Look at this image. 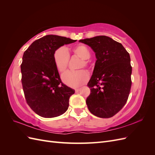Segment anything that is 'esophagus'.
I'll list each match as a JSON object with an SVG mask.
<instances>
[{"mask_svg":"<svg viewBox=\"0 0 155 155\" xmlns=\"http://www.w3.org/2000/svg\"><path fill=\"white\" fill-rule=\"evenodd\" d=\"M79 91H80V88H76V90H75V91H76V92H78Z\"/></svg>","mask_w":155,"mask_h":155,"instance_id":"34e87169","label":"esophagus"}]
</instances>
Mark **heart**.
I'll return each mask as SVG.
<instances>
[{
  "instance_id": "1",
  "label": "heart",
  "mask_w": 155,
  "mask_h": 155,
  "mask_svg": "<svg viewBox=\"0 0 155 155\" xmlns=\"http://www.w3.org/2000/svg\"><path fill=\"white\" fill-rule=\"evenodd\" d=\"M73 53L81 59V61L79 65V68L88 67V60L91 57V53L89 48L84 45H79L72 50ZM54 61L55 67L60 72H64L67 68L69 54L67 48L61 46L56 50L54 54ZM88 79V74L84 70H78L76 72L67 71L62 76V80L67 85L76 88L85 84Z\"/></svg>"
}]
</instances>
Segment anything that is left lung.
<instances>
[{"label":"left lung","mask_w":155,"mask_h":155,"mask_svg":"<svg viewBox=\"0 0 155 155\" xmlns=\"http://www.w3.org/2000/svg\"><path fill=\"white\" fill-rule=\"evenodd\" d=\"M79 42L90 46L97 59L87 84L91 88L86 100L88 109L96 116L111 118L122 109L129 95L132 83L129 54L121 43L105 35Z\"/></svg>","instance_id":"left-lung-1"}]
</instances>
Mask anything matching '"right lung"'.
<instances>
[{
  "instance_id": "add662e5",
  "label": "right lung",
  "mask_w": 155,
  "mask_h": 155,
  "mask_svg": "<svg viewBox=\"0 0 155 155\" xmlns=\"http://www.w3.org/2000/svg\"><path fill=\"white\" fill-rule=\"evenodd\" d=\"M67 37L47 35L35 41L25 51L21 65L22 85L28 105L43 118L64 114L75 91L61 80L54 61L55 51L74 43Z\"/></svg>"
}]
</instances>
